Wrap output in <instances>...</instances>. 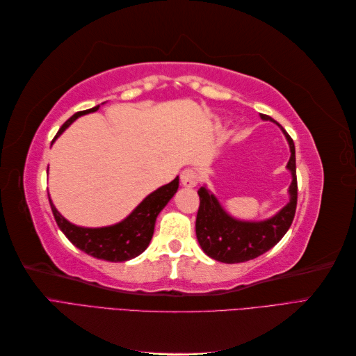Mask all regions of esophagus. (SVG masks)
Listing matches in <instances>:
<instances>
[{
    "label": "esophagus",
    "instance_id": "34e87169",
    "mask_svg": "<svg viewBox=\"0 0 356 356\" xmlns=\"http://www.w3.org/2000/svg\"><path fill=\"white\" fill-rule=\"evenodd\" d=\"M199 181V175L195 169H184L181 172V184L186 187H195Z\"/></svg>",
    "mask_w": 356,
    "mask_h": 356
}]
</instances>
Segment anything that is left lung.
Returning <instances> with one entry per match:
<instances>
[{
	"label": "left lung",
	"instance_id": "obj_1",
	"mask_svg": "<svg viewBox=\"0 0 356 356\" xmlns=\"http://www.w3.org/2000/svg\"><path fill=\"white\" fill-rule=\"evenodd\" d=\"M261 118L275 122L272 117L266 114H261ZM276 124L282 129L286 136L291 152L286 165L293 177L288 190L289 202L272 218L264 221H241L230 217L207 187H200L197 191L200 204L196 218V236L204 254L213 260L227 264L252 260L272 250L293 224L297 208L296 147L284 127L279 123Z\"/></svg>",
	"mask_w": 356,
	"mask_h": 356
}]
</instances>
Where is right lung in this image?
Wrapping results in <instances>:
<instances>
[{
	"mask_svg": "<svg viewBox=\"0 0 356 356\" xmlns=\"http://www.w3.org/2000/svg\"><path fill=\"white\" fill-rule=\"evenodd\" d=\"M99 105L93 106L90 110H84L75 113L72 117L62 124L59 132L56 134L55 139L65 131V129L75 120L84 114L98 111ZM53 139V141H55ZM179 179L178 177L170 181L169 184L157 188L152 195H148L138 207L132 211L127 218L117 222L108 227H99V229H88V227H79V225L71 224L65 220L51 203L50 197V207L53 217H55L59 229L62 233L67 236L70 242L81 250L83 252L89 254L95 258L114 263H122L132 260L141 252L147 250L149 241L153 238L154 233V224L157 215L163 209L168 202L174 197L178 190Z\"/></svg>",
	"mask_w": 356,
	"mask_h": 356,
	"instance_id": "add662e5",
	"label": "right lung"
}]
</instances>
